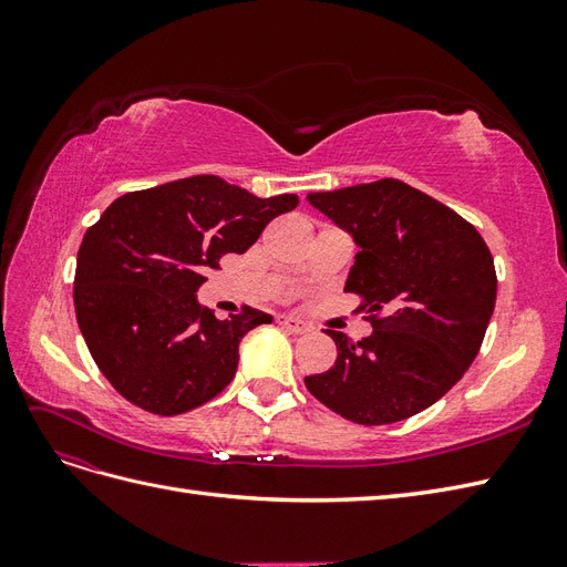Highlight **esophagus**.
<instances>
[{
    "label": "esophagus",
    "mask_w": 567,
    "mask_h": 567,
    "mask_svg": "<svg viewBox=\"0 0 567 567\" xmlns=\"http://www.w3.org/2000/svg\"><path fill=\"white\" fill-rule=\"evenodd\" d=\"M277 321L284 326V329H288L290 333H298V336H302V333L310 331V326L302 323V321H298V319H290V317H279Z\"/></svg>",
    "instance_id": "34e87169"
}]
</instances>
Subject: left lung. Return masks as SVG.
<instances>
[{
    "label": "left lung",
    "mask_w": 567,
    "mask_h": 567,
    "mask_svg": "<svg viewBox=\"0 0 567 567\" xmlns=\"http://www.w3.org/2000/svg\"><path fill=\"white\" fill-rule=\"evenodd\" d=\"M352 234L359 252L346 293L362 298L373 331L352 342L326 331L336 364L305 385L342 419L398 423L452 390L483 346L496 300L483 236L447 205L400 179L307 194Z\"/></svg>",
    "instance_id": "left-lung-1"
}]
</instances>
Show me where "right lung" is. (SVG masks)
<instances>
[{
  "mask_svg": "<svg viewBox=\"0 0 567 567\" xmlns=\"http://www.w3.org/2000/svg\"><path fill=\"white\" fill-rule=\"evenodd\" d=\"M296 194L257 198L196 175L113 200L82 238L75 317L99 371L132 404L158 416L192 411L225 390L238 342L271 317L244 307L217 319L200 307L203 274L246 252Z\"/></svg>",
  "mask_w": 567,
  "mask_h": 567,
  "instance_id": "add662e5",
  "label": "right lung"
}]
</instances>
